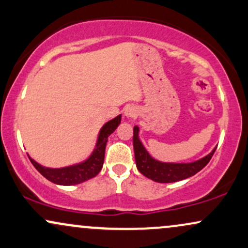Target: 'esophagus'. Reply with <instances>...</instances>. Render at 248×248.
I'll return each instance as SVG.
<instances>
[{
    "instance_id": "1",
    "label": "esophagus",
    "mask_w": 248,
    "mask_h": 248,
    "mask_svg": "<svg viewBox=\"0 0 248 248\" xmlns=\"http://www.w3.org/2000/svg\"><path fill=\"white\" fill-rule=\"evenodd\" d=\"M124 115L126 116V118H135L136 116V109L134 107H132V106H129V107H126L124 108Z\"/></svg>"
}]
</instances>
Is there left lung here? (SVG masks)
I'll list each match as a JSON object with an SVG mask.
<instances>
[{
  "label": "left lung",
  "instance_id": "obj_1",
  "mask_svg": "<svg viewBox=\"0 0 248 248\" xmlns=\"http://www.w3.org/2000/svg\"><path fill=\"white\" fill-rule=\"evenodd\" d=\"M134 154H135L136 168L142 175L157 183H173L183 181L201 171L209 163L217 147L204 157L192 162H163L154 158L140 140V128L134 126L133 136Z\"/></svg>",
  "mask_w": 248,
  "mask_h": 248
}]
</instances>
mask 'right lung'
Masks as SVG:
<instances>
[{"label":"right lung","mask_w":248,"mask_h":248,"mask_svg":"<svg viewBox=\"0 0 248 248\" xmlns=\"http://www.w3.org/2000/svg\"><path fill=\"white\" fill-rule=\"evenodd\" d=\"M120 122L121 114H119L112 120L107 121L101 127V129L99 130L93 152L90 154L87 158L79 162V163L62 168H49L42 166V164H39L38 162H36L29 156L31 163L45 178L49 179L52 183L58 184V186H76V184L86 182L88 179L95 177L102 169L108 136L118 128Z\"/></svg>","instance_id":"right-lung-1"}]
</instances>
